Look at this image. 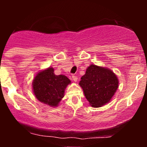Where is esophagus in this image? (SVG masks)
Returning <instances> with one entry per match:
<instances>
[{"mask_svg":"<svg viewBox=\"0 0 147 147\" xmlns=\"http://www.w3.org/2000/svg\"><path fill=\"white\" fill-rule=\"evenodd\" d=\"M72 80H73L75 82H77V80H78V77H77V76H75V75H72Z\"/></svg>","mask_w":147,"mask_h":147,"instance_id":"obj_1","label":"esophagus"}]
</instances>
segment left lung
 <instances>
[{
    "mask_svg": "<svg viewBox=\"0 0 147 147\" xmlns=\"http://www.w3.org/2000/svg\"><path fill=\"white\" fill-rule=\"evenodd\" d=\"M117 77L110 69L91 64L79 82L86 98L92 107L105 105L118 88Z\"/></svg>",
    "mask_w": 147,
    "mask_h": 147,
    "instance_id": "1",
    "label": "left lung"
}]
</instances>
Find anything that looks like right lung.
<instances>
[{"mask_svg": "<svg viewBox=\"0 0 147 147\" xmlns=\"http://www.w3.org/2000/svg\"><path fill=\"white\" fill-rule=\"evenodd\" d=\"M70 84L71 82L68 77L63 75H55L54 68L50 67L36 74L32 82L33 92L38 101L57 107Z\"/></svg>", "mask_w": 147, "mask_h": 147, "instance_id": "add662e5", "label": "right lung"}]
</instances>
